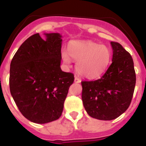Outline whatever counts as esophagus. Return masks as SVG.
Returning a JSON list of instances; mask_svg holds the SVG:
<instances>
[{"label": "esophagus", "mask_w": 146, "mask_h": 146, "mask_svg": "<svg viewBox=\"0 0 146 146\" xmlns=\"http://www.w3.org/2000/svg\"><path fill=\"white\" fill-rule=\"evenodd\" d=\"M81 80H80V79L78 77V76H75L74 77V82L75 83H80Z\"/></svg>", "instance_id": "1"}]
</instances>
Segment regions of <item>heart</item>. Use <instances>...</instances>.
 <instances>
[{"instance_id":"1","label":"heart","mask_w":146,"mask_h":146,"mask_svg":"<svg viewBox=\"0 0 146 146\" xmlns=\"http://www.w3.org/2000/svg\"><path fill=\"white\" fill-rule=\"evenodd\" d=\"M68 52L62 53L64 63L69 65L71 58L78 62L77 72L87 78H95L101 75L110 62V50L94 42H71Z\"/></svg>"}]
</instances>
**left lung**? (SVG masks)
I'll return each mask as SVG.
<instances>
[{
  "label": "left lung",
  "mask_w": 146,
  "mask_h": 146,
  "mask_svg": "<svg viewBox=\"0 0 146 146\" xmlns=\"http://www.w3.org/2000/svg\"><path fill=\"white\" fill-rule=\"evenodd\" d=\"M112 62L100 79L81 81L82 101L87 114L98 120L111 121L130 106L136 73L130 54L119 43L111 42Z\"/></svg>",
  "instance_id": "obj_1"
}]
</instances>
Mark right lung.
Listing matches in <instances>:
<instances>
[{"instance_id": "obj_1", "label": "right lung", "mask_w": 146, "mask_h": 146, "mask_svg": "<svg viewBox=\"0 0 146 146\" xmlns=\"http://www.w3.org/2000/svg\"><path fill=\"white\" fill-rule=\"evenodd\" d=\"M29 37L14 55L10 69V93L27 119L46 123L59 119L74 74L60 68L62 36L59 33Z\"/></svg>"}]
</instances>
